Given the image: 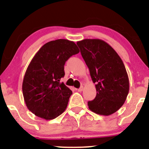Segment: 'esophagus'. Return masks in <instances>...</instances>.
I'll use <instances>...</instances> for the list:
<instances>
[{
	"mask_svg": "<svg viewBox=\"0 0 149 149\" xmlns=\"http://www.w3.org/2000/svg\"><path fill=\"white\" fill-rule=\"evenodd\" d=\"M83 89H84V86H81L80 88H78V89H76V90H77L78 91H79V92H81V91H83Z\"/></svg>",
	"mask_w": 149,
	"mask_h": 149,
	"instance_id": "esophagus-1",
	"label": "esophagus"
}]
</instances>
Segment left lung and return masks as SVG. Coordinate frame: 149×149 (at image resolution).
I'll return each instance as SVG.
<instances>
[{"mask_svg": "<svg viewBox=\"0 0 149 149\" xmlns=\"http://www.w3.org/2000/svg\"><path fill=\"white\" fill-rule=\"evenodd\" d=\"M86 64L89 69L97 96L88 102L94 113L109 116L123 105L129 92V79L124 63L116 51L100 39L77 42Z\"/></svg>", "mask_w": 149, "mask_h": 149, "instance_id": "obj_1", "label": "left lung"}]
</instances>
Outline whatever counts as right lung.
Listing matches in <instances>:
<instances>
[{
	"label": "right lung",
	"mask_w": 149,
	"mask_h": 149,
	"mask_svg": "<svg viewBox=\"0 0 149 149\" xmlns=\"http://www.w3.org/2000/svg\"><path fill=\"white\" fill-rule=\"evenodd\" d=\"M79 52L74 42L60 39L47 42L35 54L24 74L22 91L26 107L36 116L52 120L65 110L73 93L60 80L66 61Z\"/></svg>",
	"instance_id": "add662e5"
}]
</instances>
